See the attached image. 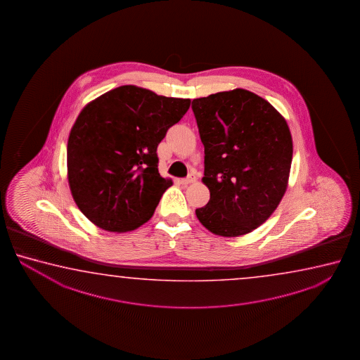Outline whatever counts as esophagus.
<instances>
[{"label": "esophagus", "mask_w": 360, "mask_h": 360, "mask_svg": "<svg viewBox=\"0 0 360 360\" xmlns=\"http://www.w3.org/2000/svg\"><path fill=\"white\" fill-rule=\"evenodd\" d=\"M195 181V177L189 176L186 177V179H181V180H179V183L181 184V185H189V184L194 183Z\"/></svg>", "instance_id": "34e87169"}]
</instances>
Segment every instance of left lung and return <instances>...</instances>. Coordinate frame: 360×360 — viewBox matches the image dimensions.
Instances as JSON below:
<instances>
[{
    "label": "left lung",
    "instance_id": "8db88e82",
    "mask_svg": "<svg viewBox=\"0 0 360 360\" xmlns=\"http://www.w3.org/2000/svg\"><path fill=\"white\" fill-rule=\"evenodd\" d=\"M204 145L202 184L210 191L198 219L220 237L262 226L286 193L292 137L285 117L255 93L237 88L191 104Z\"/></svg>",
    "mask_w": 360,
    "mask_h": 360
}]
</instances>
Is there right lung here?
I'll return each instance as SVG.
<instances>
[{
	"instance_id": "add662e5",
	"label": "right lung",
	"mask_w": 360,
	"mask_h": 360,
	"mask_svg": "<svg viewBox=\"0 0 360 360\" xmlns=\"http://www.w3.org/2000/svg\"><path fill=\"white\" fill-rule=\"evenodd\" d=\"M190 99L122 86L86 104L68 139V183L80 212L107 232L151 219L171 179L159 174L158 146Z\"/></svg>"
}]
</instances>
